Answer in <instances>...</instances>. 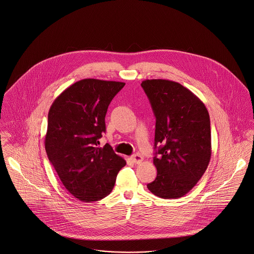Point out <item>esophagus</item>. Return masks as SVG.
<instances>
[{"label":"esophagus","mask_w":254,"mask_h":254,"mask_svg":"<svg viewBox=\"0 0 254 254\" xmlns=\"http://www.w3.org/2000/svg\"><path fill=\"white\" fill-rule=\"evenodd\" d=\"M144 158L142 157L140 154H134L133 156H131V160L133 161V163L135 164H140L142 161H143Z\"/></svg>","instance_id":"34e87169"}]
</instances>
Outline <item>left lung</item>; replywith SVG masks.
<instances>
[{"mask_svg": "<svg viewBox=\"0 0 254 254\" xmlns=\"http://www.w3.org/2000/svg\"><path fill=\"white\" fill-rule=\"evenodd\" d=\"M142 87L156 118L155 180L147 189L158 197L176 199L192 190L211 156L210 120L204 103L181 84L145 80Z\"/></svg>", "mask_w": 254, "mask_h": 254, "instance_id": "8db88e82", "label": "left lung"}]
</instances>
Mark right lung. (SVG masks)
I'll list each match as a JSON object with an SVG mask.
<instances>
[{
  "label": "right lung",
  "mask_w": 254,
  "mask_h": 254,
  "mask_svg": "<svg viewBox=\"0 0 254 254\" xmlns=\"http://www.w3.org/2000/svg\"><path fill=\"white\" fill-rule=\"evenodd\" d=\"M126 85L84 79L64 89L49 111L45 147L64 187L82 202L108 196L126 161L107 144L98 147L106 132L110 102Z\"/></svg>",
  "instance_id": "obj_1"
}]
</instances>
